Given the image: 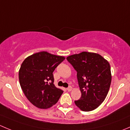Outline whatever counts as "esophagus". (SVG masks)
<instances>
[{"instance_id": "esophagus-1", "label": "esophagus", "mask_w": 130, "mask_h": 130, "mask_svg": "<svg viewBox=\"0 0 130 130\" xmlns=\"http://www.w3.org/2000/svg\"><path fill=\"white\" fill-rule=\"evenodd\" d=\"M67 90L69 92H70L72 90V87L71 86H69V87L67 89Z\"/></svg>"}]
</instances>
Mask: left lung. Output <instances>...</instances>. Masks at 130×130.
I'll use <instances>...</instances> for the list:
<instances>
[{
  "label": "left lung",
  "mask_w": 130,
  "mask_h": 130,
  "mask_svg": "<svg viewBox=\"0 0 130 130\" xmlns=\"http://www.w3.org/2000/svg\"><path fill=\"white\" fill-rule=\"evenodd\" d=\"M77 71L81 98L75 101L83 111L95 109L106 99L111 82V67L100 55L83 52L67 58Z\"/></svg>",
  "instance_id": "left-lung-1"
}]
</instances>
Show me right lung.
Segmentation results:
<instances>
[{
  "instance_id": "1",
  "label": "right lung",
  "mask_w": 130,
  "mask_h": 130,
  "mask_svg": "<svg viewBox=\"0 0 130 130\" xmlns=\"http://www.w3.org/2000/svg\"><path fill=\"white\" fill-rule=\"evenodd\" d=\"M65 58L46 52L26 58L19 71L21 87L27 99L36 107L47 109L57 103L63 90L55 87L53 72Z\"/></svg>"
}]
</instances>
